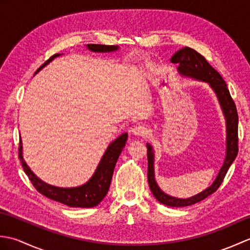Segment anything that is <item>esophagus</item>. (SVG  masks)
Masks as SVG:
<instances>
[{
  "instance_id": "obj_1",
  "label": "esophagus",
  "mask_w": 250,
  "mask_h": 250,
  "mask_svg": "<svg viewBox=\"0 0 250 250\" xmlns=\"http://www.w3.org/2000/svg\"><path fill=\"white\" fill-rule=\"evenodd\" d=\"M132 133H133V135H135V136H145V135H147L148 131L145 126L137 125L132 129Z\"/></svg>"
}]
</instances>
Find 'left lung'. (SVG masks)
<instances>
[{
	"instance_id": "left-lung-1",
	"label": "left lung",
	"mask_w": 250,
	"mask_h": 250,
	"mask_svg": "<svg viewBox=\"0 0 250 250\" xmlns=\"http://www.w3.org/2000/svg\"><path fill=\"white\" fill-rule=\"evenodd\" d=\"M172 63H177V71L180 76L186 78H191L198 82H203L208 83V86L215 92L218 99L219 105L224 114L226 120V158L219 169L215 180L209 187H207L200 193L190 196L187 199L175 198L163 192L156 182L155 176V151L152 146L147 143V159H148V184L153 196L160 203L171 206V207H184L193 205L198 202L204 200L207 196L214 193L219 188L222 180H224L228 169L231 167L233 161L235 160L238 152L237 147V126H238V116L236 106L233 102L228 89L226 82L222 79L220 74L215 68L210 66L205 58L196 52L190 47H184L175 52L171 58Z\"/></svg>"
}]
</instances>
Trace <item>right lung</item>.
Listing matches in <instances>:
<instances>
[{
    "mask_svg": "<svg viewBox=\"0 0 250 250\" xmlns=\"http://www.w3.org/2000/svg\"><path fill=\"white\" fill-rule=\"evenodd\" d=\"M86 47L90 51L100 52V54L114 52L119 49V46L114 45L88 44ZM61 55L56 54L52 56L49 60H47L44 64L36 71V73H39L42 68H44L47 64H49L55 58ZM126 140H128V133H122L121 135L117 137L115 141L111 142L108 147L106 148L103 157L101 158V160L92 176L90 177L88 182H86L82 186H77V187H57V186L47 184L43 182L41 178L37 177L36 175L32 172V169L23 159V147L21 137L19 144V158L25 174L28 175L31 183L33 184V186L40 193L47 196V198L60 202V203L70 207L89 208V207H94L99 205L105 198V195L107 194L109 185L111 182V177H113L115 166L122 149H124L125 146Z\"/></svg>",
    "mask_w": 250,
    "mask_h": 250,
    "instance_id": "obj_1",
    "label": "right lung"
}]
</instances>
